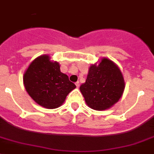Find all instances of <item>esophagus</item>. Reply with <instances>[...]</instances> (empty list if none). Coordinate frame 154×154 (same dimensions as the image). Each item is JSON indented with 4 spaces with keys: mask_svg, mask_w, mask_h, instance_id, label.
<instances>
[{
    "mask_svg": "<svg viewBox=\"0 0 154 154\" xmlns=\"http://www.w3.org/2000/svg\"><path fill=\"white\" fill-rule=\"evenodd\" d=\"M75 85L76 86H77V88H79V87H80V82H79V81H77V82L75 83Z\"/></svg>",
    "mask_w": 154,
    "mask_h": 154,
    "instance_id": "1",
    "label": "esophagus"
}]
</instances>
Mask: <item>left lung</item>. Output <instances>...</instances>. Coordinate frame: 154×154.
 Segmentation results:
<instances>
[{"instance_id":"obj_1","label":"left lung","mask_w":154,"mask_h":154,"mask_svg":"<svg viewBox=\"0 0 154 154\" xmlns=\"http://www.w3.org/2000/svg\"><path fill=\"white\" fill-rule=\"evenodd\" d=\"M125 83L119 68L104 58L89 69L85 83L80 87L87 105L94 110H105L116 104L123 93Z\"/></svg>"}]
</instances>
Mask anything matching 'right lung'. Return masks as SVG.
Masks as SVG:
<instances>
[{
    "label": "right lung",
    "instance_id": "right-lung-1",
    "mask_svg": "<svg viewBox=\"0 0 154 154\" xmlns=\"http://www.w3.org/2000/svg\"><path fill=\"white\" fill-rule=\"evenodd\" d=\"M25 88L31 97L45 109L62 105L68 94L76 88L67 75L61 73L57 62L44 55L31 63L23 77Z\"/></svg>",
    "mask_w": 154,
    "mask_h": 154
}]
</instances>
